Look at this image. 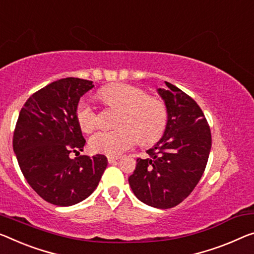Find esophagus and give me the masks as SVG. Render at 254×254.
<instances>
[{
	"label": "esophagus",
	"instance_id": "esophagus-1",
	"mask_svg": "<svg viewBox=\"0 0 254 254\" xmlns=\"http://www.w3.org/2000/svg\"><path fill=\"white\" fill-rule=\"evenodd\" d=\"M107 158H108V162L112 163V162H115L116 160L119 159V155H108Z\"/></svg>",
	"mask_w": 254,
	"mask_h": 254
}]
</instances>
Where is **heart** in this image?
<instances>
[{
  "instance_id": "b5f03b06",
  "label": "heart",
  "mask_w": 254,
  "mask_h": 254,
  "mask_svg": "<svg viewBox=\"0 0 254 254\" xmlns=\"http://www.w3.org/2000/svg\"><path fill=\"white\" fill-rule=\"evenodd\" d=\"M104 103L122 109L118 118L120 127L95 132L89 139V147L97 153L117 155L137 143L152 144L161 137L168 124V110L158 96L147 95L145 89L127 83H116L100 91ZM80 129L91 132L97 127L96 108L86 99L80 100L76 109Z\"/></svg>"
}]
</instances>
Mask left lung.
I'll use <instances>...</instances> for the list:
<instances>
[{
  "instance_id": "8db88e82",
  "label": "left lung",
  "mask_w": 254,
  "mask_h": 254,
  "mask_svg": "<svg viewBox=\"0 0 254 254\" xmlns=\"http://www.w3.org/2000/svg\"><path fill=\"white\" fill-rule=\"evenodd\" d=\"M159 88L168 110L161 139L136 160L128 181L132 192L147 205L169 209L192 193L204 173L211 149V131L201 108L170 83Z\"/></svg>"
}]
</instances>
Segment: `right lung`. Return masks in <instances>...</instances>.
Returning <instances> with one entry per match:
<instances>
[{
    "instance_id": "add662e5",
    "label": "right lung",
    "mask_w": 254,
    "mask_h": 254,
    "mask_svg": "<svg viewBox=\"0 0 254 254\" xmlns=\"http://www.w3.org/2000/svg\"><path fill=\"white\" fill-rule=\"evenodd\" d=\"M80 78H62L26 101L13 132V151L21 173L42 198L69 206L89 196L108 166L102 154H79L85 138L76 118L80 96L94 85Z\"/></svg>"
}]
</instances>
